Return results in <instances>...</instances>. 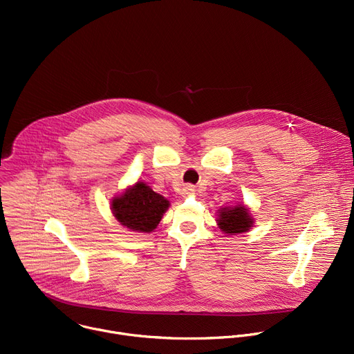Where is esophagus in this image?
Returning a JSON list of instances; mask_svg holds the SVG:
<instances>
[{
	"mask_svg": "<svg viewBox=\"0 0 354 354\" xmlns=\"http://www.w3.org/2000/svg\"><path fill=\"white\" fill-rule=\"evenodd\" d=\"M184 194H185V195H192V194H195L194 185H187V187L184 188Z\"/></svg>",
	"mask_w": 354,
	"mask_h": 354,
	"instance_id": "esophagus-1",
	"label": "esophagus"
}]
</instances>
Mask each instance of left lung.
Listing matches in <instances>:
<instances>
[{"label":"left lung","instance_id":"left-lung-1","mask_svg":"<svg viewBox=\"0 0 354 354\" xmlns=\"http://www.w3.org/2000/svg\"><path fill=\"white\" fill-rule=\"evenodd\" d=\"M217 225L218 228L228 235H235L246 232L253 227V217L243 205H236L232 207H221L218 210Z\"/></svg>","mask_w":354,"mask_h":354}]
</instances>
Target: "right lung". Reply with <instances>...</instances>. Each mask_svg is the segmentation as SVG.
<instances>
[{
  "instance_id": "right-lung-1",
  "label": "right lung",
  "mask_w": 354,
  "mask_h": 354,
  "mask_svg": "<svg viewBox=\"0 0 354 354\" xmlns=\"http://www.w3.org/2000/svg\"><path fill=\"white\" fill-rule=\"evenodd\" d=\"M169 201L152 191L142 181L127 188L112 199V213L126 228L137 232H152L169 209Z\"/></svg>"
}]
</instances>
